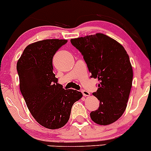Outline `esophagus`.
<instances>
[{"label": "esophagus", "instance_id": "obj_1", "mask_svg": "<svg viewBox=\"0 0 151 151\" xmlns=\"http://www.w3.org/2000/svg\"><path fill=\"white\" fill-rule=\"evenodd\" d=\"M81 92H82V94L83 95V96H89L90 95V93L88 92V91H86V90H84L83 89L82 91H81Z\"/></svg>", "mask_w": 151, "mask_h": 151}]
</instances>
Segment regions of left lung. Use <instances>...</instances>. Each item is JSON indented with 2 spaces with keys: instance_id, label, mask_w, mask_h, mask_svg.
Wrapping results in <instances>:
<instances>
[{
  "instance_id": "8db88e82",
  "label": "left lung",
  "mask_w": 151,
  "mask_h": 151,
  "mask_svg": "<svg viewBox=\"0 0 151 151\" xmlns=\"http://www.w3.org/2000/svg\"><path fill=\"white\" fill-rule=\"evenodd\" d=\"M83 56L90 77L98 79V90L93 92L100 101L99 108L90 113L100 125L116 122L127 107L132 83L133 68L123 46L103 33L71 39Z\"/></svg>"
}]
</instances>
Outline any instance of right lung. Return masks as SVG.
<instances>
[{"mask_svg": "<svg viewBox=\"0 0 151 151\" xmlns=\"http://www.w3.org/2000/svg\"><path fill=\"white\" fill-rule=\"evenodd\" d=\"M68 41L46 39L29 45L17 63L20 90L31 115L48 129L61 128L68 121L80 91L65 89L53 73V57Z\"/></svg>", "mask_w": 151, "mask_h": 151, "instance_id": "right-lung-1", "label": "right lung"}]
</instances>
